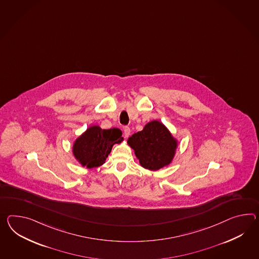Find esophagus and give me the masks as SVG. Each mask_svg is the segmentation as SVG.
Segmentation results:
<instances>
[{
  "label": "esophagus",
  "mask_w": 259,
  "mask_h": 259,
  "mask_svg": "<svg viewBox=\"0 0 259 259\" xmlns=\"http://www.w3.org/2000/svg\"><path fill=\"white\" fill-rule=\"evenodd\" d=\"M123 132H124V137H125V138H128V137L130 136L131 130H130V128H129V127L125 126L123 128Z\"/></svg>",
  "instance_id": "obj_1"
}]
</instances>
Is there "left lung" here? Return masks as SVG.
<instances>
[{
	"label": "left lung",
	"instance_id": "left-lung-1",
	"mask_svg": "<svg viewBox=\"0 0 259 259\" xmlns=\"http://www.w3.org/2000/svg\"><path fill=\"white\" fill-rule=\"evenodd\" d=\"M127 143L135 151L140 164L150 170H158L170 164L177 148L176 139L158 120L147 123L142 131L130 137Z\"/></svg>",
	"mask_w": 259,
	"mask_h": 259
}]
</instances>
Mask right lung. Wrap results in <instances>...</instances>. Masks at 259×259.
Masks as SVG:
<instances>
[{
    "instance_id": "add662e5",
    "label": "right lung",
    "mask_w": 259,
    "mask_h": 259,
    "mask_svg": "<svg viewBox=\"0 0 259 259\" xmlns=\"http://www.w3.org/2000/svg\"><path fill=\"white\" fill-rule=\"evenodd\" d=\"M122 140L121 131L118 128L105 130L92 126L76 139L73 152L83 166L96 167L105 163L114 144Z\"/></svg>"
}]
</instances>
